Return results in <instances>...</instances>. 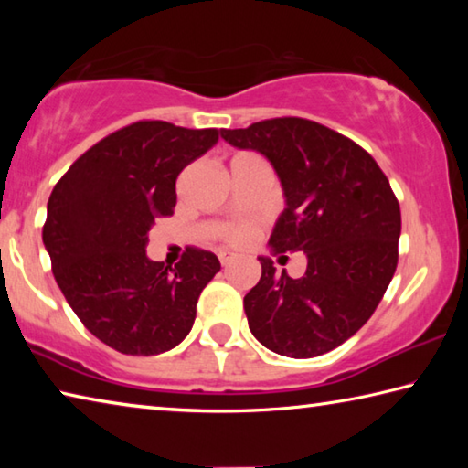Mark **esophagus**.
Wrapping results in <instances>:
<instances>
[{
    "instance_id": "esophagus-1",
    "label": "esophagus",
    "mask_w": 468,
    "mask_h": 468,
    "mask_svg": "<svg viewBox=\"0 0 468 468\" xmlns=\"http://www.w3.org/2000/svg\"><path fill=\"white\" fill-rule=\"evenodd\" d=\"M233 253H227V251H220L218 253V260H220V264H223V266H229V264H231L233 262Z\"/></svg>"
}]
</instances>
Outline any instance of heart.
<instances>
[{
    "label": "heart",
    "mask_w": 468,
    "mask_h": 468,
    "mask_svg": "<svg viewBox=\"0 0 468 468\" xmlns=\"http://www.w3.org/2000/svg\"><path fill=\"white\" fill-rule=\"evenodd\" d=\"M258 223L256 220H235V223H227L217 231V237L223 243L231 245V248H243L248 245L253 237H256Z\"/></svg>",
    "instance_id": "1"
}]
</instances>
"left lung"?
I'll return each mask as SVG.
<instances>
[{"instance_id": "obj_1", "label": "left lung", "mask_w": 468, "mask_h": 468, "mask_svg": "<svg viewBox=\"0 0 468 468\" xmlns=\"http://www.w3.org/2000/svg\"><path fill=\"white\" fill-rule=\"evenodd\" d=\"M220 136L272 163L287 208L271 248L307 256L301 279L258 258L262 276L243 299L251 335L295 359L332 351L371 318L396 272L400 206L390 181L357 142L303 117H274Z\"/></svg>"}]
</instances>
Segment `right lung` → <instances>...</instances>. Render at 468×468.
Returning <instances> with one entry per match:
<instances>
[{
  "label": "right lung",
  "instance_id": "add662e5",
  "mask_svg": "<svg viewBox=\"0 0 468 468\" xmlns=\"http://www.w3.org/2000/svg\"><path fill=\"white\" fill-rule=\"evenodd\" d=\"M217 140V128L142 120L99 140L53 187L43 225L53 276L84 326L115 351L165 353L194 326L218 258L189 245L171 268L146 256V241L154 218L173 215L179 173Z\"/></svg>",
  "mask_w": 468,
  "mask_h": 468
}]
</instances>
